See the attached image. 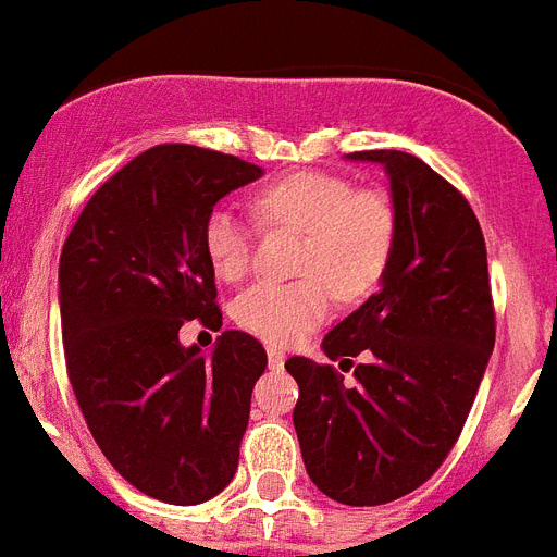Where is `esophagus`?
<instances>
[{"mask_svg": "<svg viewBox=\"0 0 557 557\" xmlns=\"http://www.w3.org/2000/svg\"><path fill=\"white\" fill-rule=\"evenodd\" d=\"M283 366H286V354L271 345V348H269V368H283Z\"/></svg>", "mask_w": 557, "mask_h": 557, "instance_id": "34e87169", "label": "esophagus"}]
</instances>
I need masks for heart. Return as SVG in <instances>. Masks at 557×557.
I'll return each instance as SVG.
<instances>
[{
    "label": "heart",
    "mask_w": 557,
    "mask_h": 557,
    "mask_svg": "<svg viewBox=\"0 0 557 557\" xmlns=\"http://www.w3.org/2000/svg\"><path fill=\"white\" fill-rule=\"evenodd\" d=\"M269 226L302 232L297 271L302 277L263 280L235 302L240 329L269 345L300 343L343 300H362L385 277L399 237L394 198L376 186H354L336 172L302 170L265 184L251 200ZM203 251L214 274L237 283L249 274L251 228L232 209H212L203 223Z\"/></svg>",
    "instance_id": "b5f03b06"
}]
</instances>
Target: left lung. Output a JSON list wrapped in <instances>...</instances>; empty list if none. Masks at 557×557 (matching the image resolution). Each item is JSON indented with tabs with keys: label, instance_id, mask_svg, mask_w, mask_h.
I'll return each mask as SVG.
<instances>
[{
	"label": "left lung",
	"instance_id": "1",
	"mask_svg": "<svg viewBox=\"0 0 557 557\" xmlns=\"http://www.w3.org/2000/svg\"><path fill=\"white\" fill-rule=\"evenodd\" d=\"M391 177L399 214L382 288L325 334L331 359L366 354L354 385L331 366L292 357L300 385L294 428L317 487L376 507L422 487L459 442L495 345L487 246L450 181L399 149L350 152Z\"/></svg>",
	"mask_w": 557,
	"mask_h": 557
}]
</instances>
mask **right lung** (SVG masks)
<instances>
[{
  "mask_svg": "<svg viewBox=\"0 0 557 557\" xmlns=\"http://www.w3.org/2000/svg\"><path fill=\"white\" fill-rule=\"evenodd\" d=\"M260 166L189 144H158L121 166L78 214L59 260L67 376L115 470L158 502H209L237 473L265 348L223 331L212 357L181 325L223 322L203 223Z\"/></svg>",
  "mask_w": 557,
  "mask_h": 557,
  "instance_id": "1",
  "label": "right lung"
}]
</instances>
